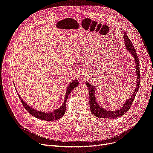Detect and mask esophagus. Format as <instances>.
<instances>
[{
  "label": "esophagus",
  "mask_w": 153,
  "mask_h": 153,
  "mask_svg": "<svg viewBox=\"0 0 153 153\" xmlns=\"http://www.w3.org/2000/svg\"><path fill=\"white\" fill-rule=\"evenodd\" d=\"M80 76H81V75H80Z\"/></svg>",
  "instance_id": "obj_1"
}]
</instances>
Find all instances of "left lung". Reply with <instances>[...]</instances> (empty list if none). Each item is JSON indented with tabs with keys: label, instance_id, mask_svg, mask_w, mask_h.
I'll list each match as a JSON object with an SVG mask.
<instances>
[{
	"label": "left lung",
	"instance_id": "left-lung-1",
	"mask_svg": "<svg viewBox=\"0 0 153 153\" xmlns=\"http://www.w3.org/2000/svg\"><path fill=\"white\" fill-rule=\"evenodd\" d=\"M123 39L125 41L126 46L128 52L131 53L133 57L135 59V69H136V74L137 76V81H136V85H135V88L134 92L131 98H128L125 103L123 104V106L119 110H117L114 111H110L104 109L102 107L100 106L98 103L96 98L94 97L95 94V90L96 88L93 86L92 84L89 82H86V85L88 88L89 89V105H90V109L92 114L98 118H101V119H108V118H118L122 116L123 114L130 109L131 106L133 103L134 100L137 94V91L139 88V83H140V70H139V59L137 55V53L135 52V48L133 46L131 39H129L127 33L123 32Z\"/></svg>",
	"mask_w": 153,
	"mask_h": 153
}]
</instances>
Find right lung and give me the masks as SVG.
<instances>
[{"label":"right lung","mask_w":153,"mask_h":153,"mask_svg":"<svg viewBox=\"0 0 153 153\" xmlns=\"http://www.w3.org/2000/svg\"><path fill=\"white\" fill-rule=\"evenodd\" d=\"M78 85H79V82L77 79H75L73 81H72L70 83L69 86H68L67 88L65 100H64L63 104H62V105L59 108L56 109V110H54L53 111L50 112V113H45V112L41 111H38V110H35V108H32V107H31L30 106L27 105V103H26L23 101V100L21 98L19 94L18 93V94L19 97V99L21 100V101L22 105L24 106L25 109L28 112H29L31 115H33V117H35L37 118H39V119H41V120H46V121H53L55 120L59 119V118H62L64 115V114L65 113V110H66V101H67V98L69 97V94L71 93L72 90L74 89L76 86H77Z\"/></svg>","instance_id":"obj_1"}]
</instances>
